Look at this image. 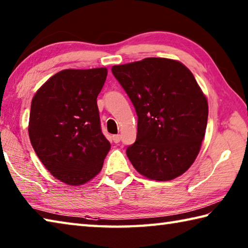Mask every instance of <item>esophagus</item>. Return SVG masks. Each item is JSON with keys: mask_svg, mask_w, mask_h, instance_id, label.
<instances>
[{"mask_svg": "<svg viewBox=\"0 0 248 248\" xmlns=\"http://www.w3.org/2000/svg\"><path fill=\"white\" fill-rule=\"evenodd\" d=\"M112 140H114L115 143H119L120 140H121V136H120V134H116V136L112 137Z\"/></svg>", "mask_w": 248, "mask_h": 248, "instance_id": "obj_1", "label": "esophagus"}]
</instances>
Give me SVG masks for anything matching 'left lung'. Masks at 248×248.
<instances>
[{"instance_id": "obj_1", "label": "left lung", "mask_w": 248, "mask_h": 248, "mask_svg": "<svg viewBox=\"0 0 248 248\" xmlns=\"http://www.w3.org/2000/svg\"><path fill=\"white\" fill-rule=\"evenodd\" d=\"M111 72L138 116L137 140L125 153L134 169L153 180L184 174L198 155L208 121V102L183 63L146 58L114 65Z\"/></svg>"}]
</instances>
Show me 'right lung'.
<instances>
[{"label":"right lung","mask_w":248,"mask_h":248,"mask_svg":"<svg viewBox=\"0 0 248 248\" xmlns=\"http://www.w3.org/2000/svg\"><path fill=\"white\" fill-rule=\"evenodd\" d=\"M106 78V68L60 71L31 100L29 139L46 169L62 183L89 182L110 150L97 107Z\"/></svg>","instance_id":"add662e5"}]
</instances>
